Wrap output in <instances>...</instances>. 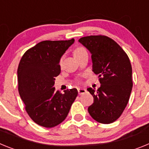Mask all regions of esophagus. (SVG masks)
Returning <instances> with one entry per match:
<instances>
[{
  "instance_id": "esophagus-1",
  "label": "esophagus",
  "mask_w": 149,
  "mask_h": 149,
  "mask_svg": "<svg viewBox=\"0 0 149 149\" xmlns=\"http://www.w3.org/2000/svg\"><path fill=\"white\" fill-rule=\"evenodd\" d=\"M77 91H78V93L80 95L84 94L86 92V90L84 88H77Z\"/></svg>"
}]
</instances>
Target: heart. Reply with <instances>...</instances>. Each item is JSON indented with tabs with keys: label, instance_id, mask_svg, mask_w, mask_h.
Masks as SVG:
<instances>
[{
	"label": "heart",
	"instance_id": "heart-1",
	"mask_svg": "<svg viewBox=\"0 0 149 149\" xmlns=\"http://www.w3.org/2000/svg\"><path fill=\"white\" fill-rule=\"evenodd\" d=\"M84 51H86V50L84 49V48H76L75 50H74V55L79 54L83 53V52H84Z\"/></svg>",
	"mask_w": 149,
	"mask_h": 149
}]
</instances>
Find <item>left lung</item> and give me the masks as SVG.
I'll return each instance as SVG.
<instances>
[{"label": "left lung", "instance_id": "left-lung-1", "mask_svg": "<svg viewBox=\"0 0 149 149\" xmlns=\"http://www.w3.org/2000/svg\"><path fill=\"white\" fill-rule=\"evenodd\" d=\"M78 41L92 54L93 72L98 74L101 83L96 91L87 89L94 99L88 112L98 122L112 123L122 115L131 95V62L120 46L107 36H89Z\"/></svg>", "mask_w": 149, "mask_h": 149}]
</instances>
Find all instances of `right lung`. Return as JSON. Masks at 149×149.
<instances>
[{"mask_svg": "<svg viewBox=\"0 0 149 149\" xmlns=\"http://www.w3.org/2000/svg\"><path fill=\"white\" fill-rule=\"evenodd\" d=\"M74 39L42 41L27 50L18 68V92L29 116L39 125L53 127L65 120L77 95V89L55 91L60 61Z\"/></svg>", "mask_w": 149, "mask_h": 149, "instance_id": "1", "label": "right lung"}]
</instances>
